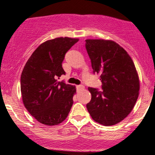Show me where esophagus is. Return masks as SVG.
Listing matches in <instances>:
<instances>
[{"label":"esophagus","mask_w":155,"mask_h":155,"mask_svg":"<svg viewBox=\"0 0 155 155\" xmlns=\"http://www.w3.org/2000/svg\"><path fill=\"white\" fill-rule=\"evenodd\" d=\"M84 87L83 85H78L77 86V89H78V90H84Z\"/></svg>","instance_id":"1"}]
</instances>
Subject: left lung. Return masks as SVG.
I'll return each instance as SVG.
<instances>
[{
    "label": "left lung",
    "mask_w": 155,
    "mask_h": 155,
    "mask_svg": "<svg viewBox=\"0 0 155 155\" xmlns=\"http://www.w3.org/2000/svg\"><path fill=\"white\" fill-rule=\"evenodd\" d=\"M93 72L100 75L102 91L89 87L91 100L87 108L92 118L104 126L123 120L139 96V79L127 52L113 41L86 40Z\"/></svg>",
    "instance_id": "left-lung-1"
}]
</instances>
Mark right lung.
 <instances>
[{
    "label": "right lung",
    "mask_w": 155,
    "mask_h": 155,
    "mask_svg": "<svg viewBox=\"0 0 155 155\" xmlns=\"http://www.w3.org/2000/svg\"><path fill=\"white\" fill-rule=\"evenodd\" d=\"M78 38H56L41 44L26 62L21 75L22 102L43 124L58 125L68 116L76 93L74 86L57 81L65 72L62 63Z\"/></svg>",
    "instance_id": "obj_1"
}]
</instances>
